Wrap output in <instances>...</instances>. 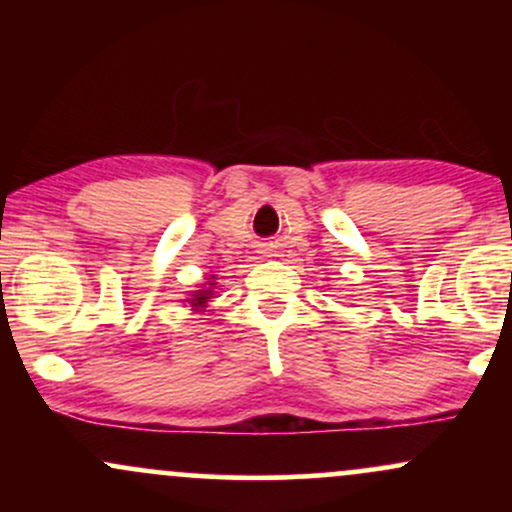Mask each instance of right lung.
<instances>
[{
	"label": "right lung",
	"mask_w": 512,
	"mask_h": 512,
	"mask_svg": "<svg viewBox=\"0 0 512 512\" xmlns=\"http://www.w3.org/2000/svg\"><path fill=\"white\" fill-rule=\"evenodd\" d=\"M204 284H199L195 291L187 293L185 303L190 305V310H195V313H207L209 310V301L216 296V274H207L204 276Z\"/></svg>",
	"instance_id": "obj_1"
}]
</instances>
